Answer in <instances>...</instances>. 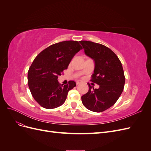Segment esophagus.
Listing matches in <instances>:
<instances>
[{"instance_id":"1","label":"esophagus","mask_w":151,"mask_h":151,"mask_svg":"<svg viewBox=\"0 0 151 151\" xmlns=\"http://www.w3.org/2000/svg\"><path fill=\"white\" fill-rule=\"evenodd\" d=\"M79 83H79V81H77V82H76V84H77V85H78V84H79Z\"/></svg>"}]
</instances>
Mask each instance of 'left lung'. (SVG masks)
Returning a JSON list of instances; mask_svg holds the SVG:
<instances>
[{
    "instance_id": "left-lung-1",
    "label": "left lung",
    "mask_w": 151,
    "mask_h": 151,
    "mask_svg": "<svg viewBox=\"0 0 151 151\" xmlns=\"http://www.w3.org/2000/svg\"><path fill=\"white\" fill-rule=\"evenodd\" d=\"M87 56L95 63L93 83L98 89L89 87L88 92L81 97L84 106L94 112H102L112 106L123 92L125 83L122 63L111 49L103 45L89 41H80Z\"/></svg>"
}]
</instances>
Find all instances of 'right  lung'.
Returning <instances> with one entry per match:
<instances>
[{"label":"right lung","mask_w":151,"mask_h":151,"mask_svg":"<svg viewBox=\"0 0 151 151\" xmlns=\"http://www.w3.org/2000/svg\"><path fill=\"white\" fill-rule=\"evenodd\" d=\"M83 49L77 41H65L50 45L35 58L28 73L31 93L41 106L53 109L64 103L68 92L76 84H60L58 77L67 69L75 55Z\"/></svg>","instance_id":"add662e5"}]
</instances>
